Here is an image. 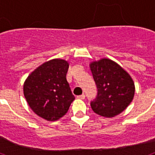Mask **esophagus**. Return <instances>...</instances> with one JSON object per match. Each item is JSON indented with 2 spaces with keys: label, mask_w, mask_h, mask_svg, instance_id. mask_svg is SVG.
<instances>
[{
  "label": "esophagus",
  "mask_w": 155,
  "mask_h": 155,
  "mask_svg": "<svg viewBox=\"0 0 155 155\" xmlns=\"http://www.w3.org/2000/svg\"><path fill=\"white\" fill-rule=\"evenodd\" d=\"M77 98H79V99H84V98H85V95H84V94H81V95H78V96H77Z\"/></svg>",
  "instance_id": "1"
}]
</instances>
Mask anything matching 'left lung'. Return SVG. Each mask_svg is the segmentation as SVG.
I'll return each mask as SVG.
<instances>
[{"mask_svg": "<svg viewBox=\"0 0 155 155\" xmlns=\"http://www.w3.org/2000/svg\"><path fill=\"white\" fill-rule=\"evenodd\" d=\"M97 87V96L91 102L96 114L113 117L121 113L132 102L135 87L131 77L119 64L104 58L90 64Z\"/></svg>", "mask_w": 155, "mask_h": 155, "instance_id": "obj_1", "label": "left lung"}]
</instances>
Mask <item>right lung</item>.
Masks as SVG:
<instances>
[{
	"mask_svg": "<svg viewBox=\"0 0 155 155\" xmlns=\"http://www.w3.org/2000/svg\"><path fill=\"white\" fill-rule=\"evenodd\" d=\"M68 68L64 60L53 59L37 68L24 83V95L30 108L48 121L64 116L75 98L66 78Z\"/></svg>",
	"mask_w": 155,
	"mask_h": 155,
	"instance_id": "add662e5",
	"label": "right lung"
}]
</instances>
